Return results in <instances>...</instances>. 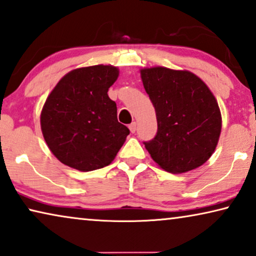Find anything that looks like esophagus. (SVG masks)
Wrapping results in <instances>:
<instances>
[{
    "label": "esophagus",
    "mask_w": 256,
    "mask_h": 256,
    "mask_svg": "<svg viewBox=\"0 0 256 256\" xmlns=\"http://www.w3.org/2000/svg\"><path fill=\"white\" fill-rule=\"evenodd\" d=\"M129 130H130V132H132V134H134V132H136V124H135V122H132V124H129Z\"/></svg>",
    "instance_id": "obj_1"
}]
</instances>
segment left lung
Listing matches in <instances>:
<instances>
[{
	"instance_id": "1",
	"label": "left lung",
	"mask_w": 256,
	"mask_h": 256,
	"mask_svg": "<svg viewBox=\"0 0 256 256\" xmlns=\"http://www.w3.org/2000/svg\"><path fill=\"white\" fill-rule=\"evenodd\" d=\"M143 86L156 110L158 130L144 142L159 168L173 174L204 164L222 130L218 102L203 80L188 70L140 69Z\"/></svg>"
}]
</instances>
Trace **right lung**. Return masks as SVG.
<instances>
[{
  "instance_id": "1",
  "label": "right lung",
  "mask_w": 256,
  "mask_h": 256,
  "mask_svg": "<svg viewBox=\"0 0 256 256\" xmlns=\"http://www.w3.org/2000/svg\"><path fill=\"white\" fill-rule=\"evenodd\" d=\"M118 77L119 69L113 66L77 68L66 74L47 97L40 126L62 164L88 172L114 160L129 135L118 121L116 102L107 94Z\"/></svg>"
}]
</instances>
